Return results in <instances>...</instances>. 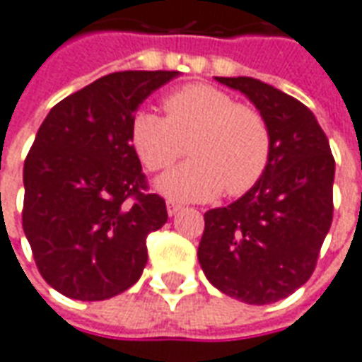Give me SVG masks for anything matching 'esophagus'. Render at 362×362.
I'll return each mask as SVG.
<instances>
[{
  "label": "esophagus",
  "instance_id": "esophagus-1",
  "mask_svg": "<svg viewBox=\"0 0 362 362\" xmlns=\"http://www.w3.org/2000/svg\"><path fill=\"white\" fill-rule=\"evenodd\" d=\"M180 209H182L180 203L167 202V213H168V216H174V215H176V213H178V211H180Z\"/></svg>",
  "mask_w": 362,
  "mask_h": 362
}]
</instances>
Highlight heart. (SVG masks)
Wrapping results in <instances>:
<instances>
[{
	"mask_svg": "<svg viewBox=\"0 0 362 362\" xmlns=\"http://www.w3.org/2000/svg\"><path fill=\"white\" fill-rule=\"evenodd\" d=\"M165 115L138 109L130 122L134 151L149 170L168 168L189 141L194 157L155 182L178 202H209L226 189L242 195L261 180L270 159L267 120L215 86L194 84L165 99Z\"/></svg>",
	"mask_w": 362,
	"mask_h": 362,
	"instance_id": "b5f03b06",
	"label": "heart"
}]
</instances>
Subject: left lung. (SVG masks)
<instances>
[{
    "instance_id": "1",
    "label": "left lung",
    "mask_w": 362,
    "mask_h": 362,
    "mask_svg": "<svg viewBox=\"0 0 362 362\" xmlns=\"http://www.w3.org/2000/svg\"><path fill=\"white\" fill-rule=\"evenodd\" d=\"M215 80L257 107L272 147L253 188L205 213L197 259L222 293L249 305L274 303L315 270L332 224L336 163L317 117L301 101L249 76Z\"/></svg>"
}]
</instances>
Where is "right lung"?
<instances>
[{
	"label": "right lung",
	"mask_w": 362,
	"mask_h": 362,
	"mask_svg": "<svg viewBox=\"0 0 362 362\" xmlns=\"http://www.w3.org/2000/svg\"><path fill=\"white\" fill-rule=\"evenodd\" d=\"M178 71L107 74L59 101L24 160L23 228L40 274L59 293L103 301L138 282L146 238L167 222L147 192L130 122Z\"/></svg>",
	"instance_id": "add662e5"
}]
</instances>
